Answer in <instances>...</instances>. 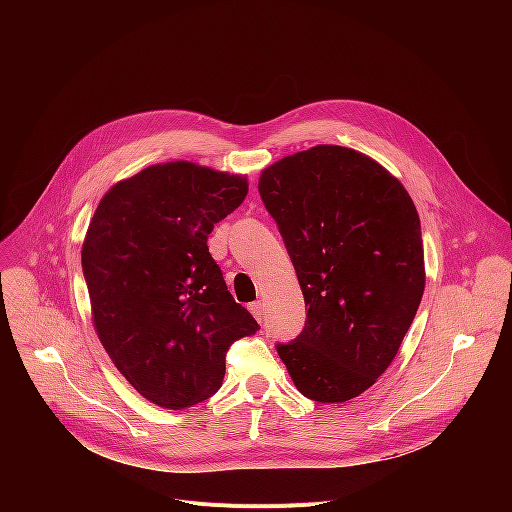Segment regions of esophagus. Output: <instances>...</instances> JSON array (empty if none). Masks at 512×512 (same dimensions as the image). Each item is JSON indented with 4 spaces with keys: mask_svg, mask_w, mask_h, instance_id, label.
<instances>
[{
    "mask_svg": "<svg viewBox=\"0 0 512 512\" xmlns=\"http://www.w3.org/2000/svg\"><path fill=\"white\" fill-rule=\"evenodd\" d=\"M249 310H251V314H253L259 322H263V302H261V300L249 304Z\"/></svg>",
    "mask_w": 512,
    "mask_h": 512,
    "instance_id": "obj_1",
    "label": "esophagus"
}]
</instances>
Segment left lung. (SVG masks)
Wrapping results in <instances>:
<instances>
[{"label":"left lung","mask_w":512,"mask_h":512,"mask_svg":"<svg viewBox=\"0 0 512 512\" xmlns=\"http://www.w3.org/2000/svg\"><path fill=\"white\" fill-rule=\"evenodd\" d=\"M259 194L308 308L304 330L277 354L304 397L354 399L387 371L423 296L415 204L381 164L340 145L265 168Z\"/></svg>","instance_id":"8db88e82"}]
</instances>
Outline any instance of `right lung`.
Returning a JSON list of instances; mask_svg holds the SVG:
<instances>
[{
    "label": "right lung",
    "instance_id": "1",
    "mask_svg": "<svg viewBox=\"0 0 512 512\" xmlns=\"http://www.w3.org/2000/svg\"><path fill=\"white\" fill-rule=\"evenodd\" d=\"M247 192L243 176L168 162L115 184L93 214L83 273L95 330L117 371L160 407L214 395L231 344L259 330L206 245Z\"/></svg>",
    "mask_w": 512,
    "mask_h": 512
}]
</instances>
